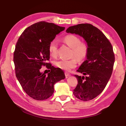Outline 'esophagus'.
<instances>
[{
	"label": "esophagus",
	"mask_w": 126,
	"mask_h": 126,
	"mask_svg": "<svg viewBox=\"0 0 126 126\" xmlns=\"http://www.w3.org/2000/svg\"><path fill=\"white\" fill-rule=\"evenodd\" d=\"M64 74H65V77H68V76H69L71 74H70L68 72H64Z\"/></svg>",
	"instance_id": "esophagus-1"
}]
</instances>
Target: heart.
<instances>
[{"label":"heart","instance_id":"1","mask_svg":"<svg viewBox=\"0 0 126 126\" xmlns=\"http://www.w3.org/2000/svg\"><path fill=\"white\" fill-rule=\"evenodd\" d=\"M63 42L72 48L71 56L68 60L58 59L54 62L55 67L64 71H69L76 67L79 61H83L88 54V47L86 42H81L80 38L73 34L68 35L64 38ZM48 52L50 56L55 57L58 54V44L56 40H53L48 46Z\"/></svg>","mask_w":126,"mask_h":126}]
</instances>
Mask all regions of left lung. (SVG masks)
<instances>
[{
    "mask_svg": "<svg viewBox=\"0 0 126 126\" xmlns=\"http://www.w3.org/2000/svg\"><path fill=\"white\" fill-rule=\"evenodd\" d=\"M66 32L79 35L87 43V59L77 71L85 77L74 75L78 83L73 93L82 101H90L103 92L112 75L115 60L112 46L98 28L88 23L70 27Z\"/></svg>",
    "mask_w": 126,
    "mask_h": 126,
    "instance_id": "8db88e82",
    "label": "left lung"
}]
</instances>
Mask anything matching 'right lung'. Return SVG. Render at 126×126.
<instances>
[{
  "label": "right lung",
  "mask_w": 126,
  "mask_h": 126,
  "mask_svg": "<svg viewBox=\"0 0 126 126\" xmlns=\"http://www.w3.org/2000/svg\"><path fill=\"white\" fill-rule=\"evenodd\" d=\"M64 29L54 23L39 22L25 29L16 42L13 54L16 75L23 90L34 99H48L54 92L55 83L65 78L62 70L47 63L49 44ZM43 66L51 69L48 75L40 72Z\"/></svg>",
  "instance_id": "add662e5"
}]
</instances>
